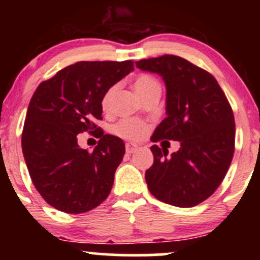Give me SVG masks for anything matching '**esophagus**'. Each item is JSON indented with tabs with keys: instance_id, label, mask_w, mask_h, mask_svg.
<instances>
[{
	"instance_id": "34e87169",
	"label": "esophagus",
	"mask_w": 260,
	"mask_h": 260,
	"mask_svg": "<svg viewBox=\"0 0 260 260\" xmlns=\"http://www.w3.org/2000/svg\"><path fill=\"white\" fill-rule=\"evenodd\" d=\"M137 149H138V147H137V145L131 144V143H127V144H126V153L127 154L134 153V151H136Z\"/></svg>"
}]
</instances>
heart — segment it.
Wrapping results in <instances>:
<instances>
[{
    "instance_id": "1",
    "label": "heart",
    "mask_w": 260,
    "mask_h": 260,
    "mask_svg": "<svg viewBox=\"0 0 260 260\" xmlns=\"http://www.w3.org/2000/svg\"><path fill=\"white\" fill-rule=\"evenodd\" d=\"M134 89H136L137 92L140 95V98H144L145 95H148L149 92L153 90H156V89H160V84L156 79L154 78L153 76L147 73L139 74V76L136 77L134 79ZM116 86H110L109 89L105 91V94L103 95V99H101V106L103 109L107 111L110 109V105H111V100L113 94H115ZM113 132H115L117 136L122 137V138L131 139V140H137L143 138L147 133V126H145L143 122L138 120H132V118H124L118 122L115 127H113Z\"/></svg>"
}]
</instances>
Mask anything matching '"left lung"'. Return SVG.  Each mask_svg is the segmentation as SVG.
<instances>
[{
    "mask_svg": "<svg viewBox=\"0 0 260 260\" xmlns=\"http://www.w3.org/2000/svg\"><path fill=\"white\" fill-rule=\"evenodd\" d=\"M136 66L157 73L166 85V117L153 142L178 140L180 150L151 147L154 164L145 172L155 198L180 208L204 202L221 184L235 153V118L217 80L174 55L140 59Z\"/></svg>",
    "mask_w": 260,
    "mask_h": 260,
    "instance_id": "1",
    "label": "left lung"
}]
</instances>
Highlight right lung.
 I'll return each mask as SVG.
<instances>
[{"label":"right lung","mask_w":260,"mask_h":260,"mask_svg":"<svg viewBox=\"0 0 260 260\" xmlns=\"http://www.w3.org/2000/svg\"><path fill=\"white\" fill-rule=\"evenodd\" d=\"M134 70L133 61H80L41 82L29 103L22 133L26 168L40 196L57 210L86 213L109 197L124 155L118 137L104 134L101 99ZM101 139L92 153L76 143L78 133Z\"/></svg>","instance_id":"1"}]
</instances>
